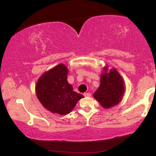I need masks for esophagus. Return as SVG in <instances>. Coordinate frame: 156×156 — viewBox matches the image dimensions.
<instances>
[{
    "label": "esophagus",
    "mask_w": 156,
    "mask_h": 156,
    "mask_svg": "<svg viewBox=\"0 0 156 156\" xmlns=\"http://www.w3.org/2000/svg\"><path fill=\"white\" fill-rule=\"evenodd\" d=\"M84 97H90V96H91V94H90V93H87V92H86V93L84 94Z\"/></svg>",
    "instance_id": "1"
}]
</instances>
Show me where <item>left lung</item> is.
<instances>
[{
  "mask_svg": "<svg viewBox=\"0 0 156 156\" xmlns=\"http://www.w3.org/2000/svg\"><path fill=\"white\" fill-rule=\"evenodd\" d=\"M100 76V84L94 92V97L105 109L117 105L121 101L125 93V84L122 76L115 69L108 72V68L104 67Z\"/></svg>",
  "mask_w": 156,
  "mask_h": 156,
  "instance_id": "1",
  "label": "left lung"
}]
</instances>
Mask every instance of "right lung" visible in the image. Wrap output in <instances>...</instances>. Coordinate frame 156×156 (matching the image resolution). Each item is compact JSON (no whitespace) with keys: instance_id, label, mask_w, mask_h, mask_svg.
I'll return each instance as SVG.
<instances>
[{"instance_id":"right-lung-1","label":"right lung","mask_w":156,"mask_h":156,"mask_svg":"<svg viewBox=\"0 0 156 156\" xmlns=\"http://www.w3.org/2000/svg\"><path fill=\"white\" fill-rule=\"evenodd\" d=\"M68 69L63 64L44 73L37 81V98L48 111L60 115H67L72 112L82 94L73 91L67 81Z\"/></svg>"}]
</instances>
